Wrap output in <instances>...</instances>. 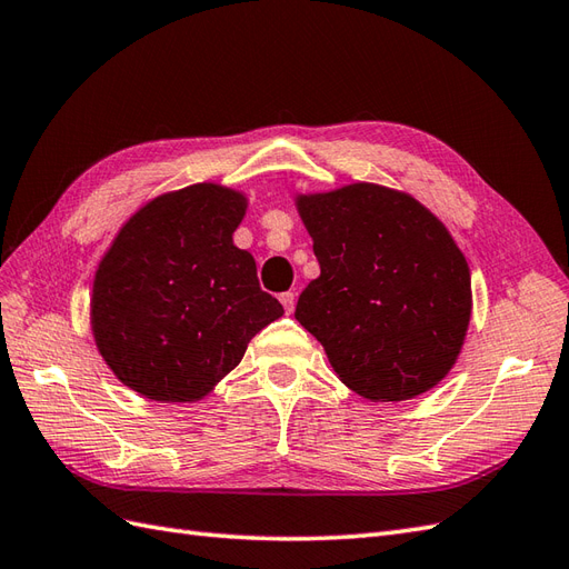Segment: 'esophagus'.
Listing matches in <instances>:
<instances>
[{
  "mask_svg": "<svg viewBox=\"0 0 569 569\" xmlns=\"http://www.w3.org/2000/svg\"><path fill=\"white\" fill-rule=\"evenodd\" d=\"M281 302H283V308H286L288 315L296 310V296L293 293H281Z\"/></svg>",
  "mask_w": 569,
  "mask_h": 569,
  "instance_id": "34e87169",
  "label": "esophagus"
}]
</instances>
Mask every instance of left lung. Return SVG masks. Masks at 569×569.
<instances>
[{"instance_id":"obj_1","label":"left lung","mask_w":569,"mask_h":569,"mask_svg":"<svg viewBox=\"0 0 569 569\" xmlns=\"http://www.w3.org/2000/svg\"><path fill=\"white\" fill-rule=\"evenodd\" d=\"M296 207L319 261L296 319L339 380L370 401L442 382L469 329L471 271L440 218L372 182L298 194Z\"/></svg>"}]
</instances>
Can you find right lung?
<instances>
[{
  "label": "right lung",
  "mask_w": 569,
  "mask_h": 569,
  "mask_svg": "<svg viewBox=\"0 0 569 569\" xmlns=\"http://www.w3.org/2000/svg\"><path fill=\"white\" fill-rule=\"evenodd\" d=\"M247 211L236 189L199 182L151 199L100 259L91 329L118 380L153 401H199L283 315L232 244Z\"/></svg>",
  "instance_id": "add662e5"
}]
</instances>
